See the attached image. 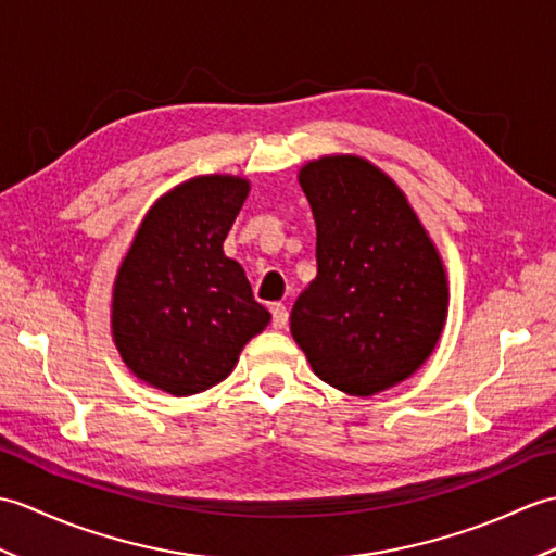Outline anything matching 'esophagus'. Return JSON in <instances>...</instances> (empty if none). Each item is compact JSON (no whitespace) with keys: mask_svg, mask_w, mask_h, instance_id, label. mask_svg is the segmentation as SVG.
<instances>
[{"mask_svg":"<svg viewBox=\"0 0 556 556\" xmlns=\"http://www.w3.org/2000/svg\"><path fill=\"white\" fill-rule=\"evenodd\" d=\"M269 313H271V327L275 329H285L287 320H289V313L281 303H271L269 305Z\"/></svg>","mask_w":556,"mask_h":556,"instance_id":"1","label":"esophagus"}]
</instances>
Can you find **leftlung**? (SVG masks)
I'll use <instances>...</instances> for the list:
<instances>
[{
    "instance_id": "left-lung-1",
    "label": "left lung",
    "mask_w": 556,
    "mask_h": 556,
    "mask_svg": "<svg viewBox=\"0 0 556 556\" xmlns=\"http://www.w3.org/2000/svg\"><path fill=\"white\" fill-rule=\"evenodd\" d=\"M317 229V275L291 334L323 382L372 396L430 358L448 311L442 255L389 174L358 155L303 164Z\"/></svg>"
}]
</instances>
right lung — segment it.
I'll use <instances>...</instances> for the list:
<instances>
[{
  "mask_svg": "<svg viewBox=\"0 0 556 556\" xmlns=\"http://www.w3.org/2000/svg\"><path fill=\"white\" fill-rule=\"evenodd\" d=\"M251 181L193 176L155 200L112 289V337L140 382L174 396L219 384L271 315L224 255Z\"/></svg>",
  "mask_w": 556,
  "mask_h": 556,
  "instance_id": "add662e5",
  "label": "right lung"
}]
</instances>
